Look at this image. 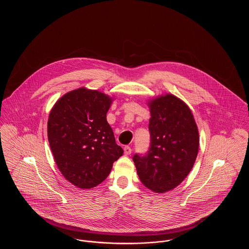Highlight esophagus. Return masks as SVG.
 I'll use <instances>...</instances> for the list:
<instances>
[{"mask_svg": "<svg viewBox=\"0 0 249 249\" xmlns=\"http://www.w3.org/2000/svg\"><path fill=\"white\" fill-rule=\"evenodd\" d=\"M124 154L125 155H129L130 153H131V151H132V149H131V147L130 146H128V145H126V146H124Z\"/></svg>", "mask_w": 249, "mask_h": 249, "instance_id": "1", "label": "esophagus"}]
</instances>
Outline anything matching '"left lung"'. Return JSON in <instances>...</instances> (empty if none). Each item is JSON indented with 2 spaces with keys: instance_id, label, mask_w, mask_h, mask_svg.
Wrapping results in <instances>:
<instances>
[{
  "instance_id": "left-lung-1",
  "label": "left lung",
  "mask_w": 249,
  "mask_h": 249,
  "mask_svg": "<svg viewBox=\"0 0 249 249\" xmlns=\"http://www.w3.org/2000/svg\"><path fill=\"white\" fill-rule=\"evenodd\" d=\"M149 110V148L134 154L133 161L142 184L165 193L191 172L198 152V130L190 108L173 95L151 101Z\"/></svg>"
}]
</instances>
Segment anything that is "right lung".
<instances>
[{
	"label": "right lung",
	"mask_w": 249,
	"mask_h": 249,
	"mask_svg": "<svg viewBox=\"0 0 249 249\" xmlns=\"http://www.w3.org/2000/svg\"><path fill=\"white\" fill-rule=\"evenodd\" d=\"M111 102L104 93L79 88L59 99L50 113L48 139L55 163L78 188L101 184L124 153L107 121Z\"/></svg>",
	"instance_id": "right-lung-1"
}]
</instances>
